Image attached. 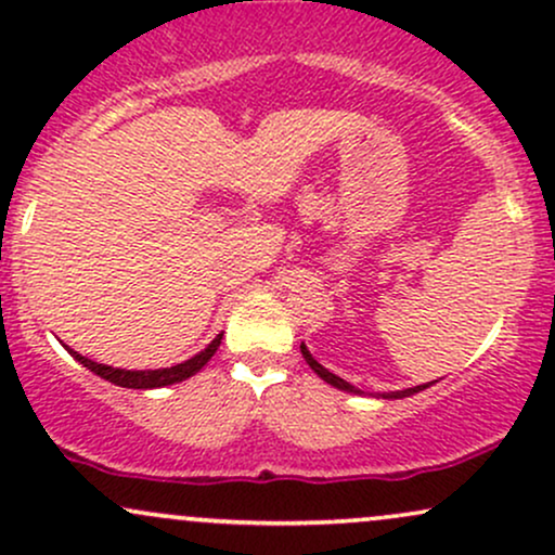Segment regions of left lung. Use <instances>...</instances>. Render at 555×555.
<instances>
[{
    "label": "left lung",
    "instance_id": "left-lung-1",
    "mask_svg": "<svg viewBox=\"0 0 555 555\" xmlns=\"http://www.w3.org/2000/svg\"><path fill=\"white\" fill-rule=\"evenodd\" d=\"M299 349H302V358H305V362H308L310 367H313V371L321 375L323 380H326V384H331V386H336V388H341V391H349V393H360L358 388H354L352 384H347V380L344 378H339V375H334V373H328L326 367L321 365V362H318L313 354L308 352V347H305V344H299ZM423 388H428V384L425 386H415V388H404V391H391V393H386V399H401V397H412V393H417V391H423Z\"/></svg>",
    "mask_w": 555,
    "mask_h": 555
}]
</instances>
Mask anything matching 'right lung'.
<instances>
[{"label":"right lung","instance_id":"add662e5","mask_svg":"<svg viewBox=\"0 0 555 555\" xmlns=\"http://www.w3.org/2000/svg\"><path fill=\"white\" fill-rule=\"evenodd\" d=\"M221 336H224V334L216 336V339L208 344V347L203 349L201 354H195V358H190L188 362H180V365H175V367H164V371H119V367L99 365V362L82 358V354H78L75 349H69V347H67V352L73 354V358L78 360L80 365H86L88 371L101 375V378H106L114 386H122V388H162V386L180 384V380L190 378V375H195L197 371H201V367L214 358L216 349H219Z\"/></svg>","mask_w":555,"mask_h":555}]
</instances>
